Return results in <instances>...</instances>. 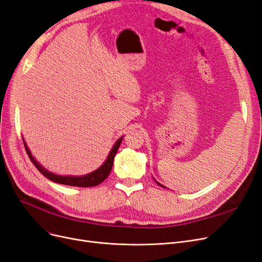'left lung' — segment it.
<instances>
[{
    "mask_svg": "<svg viewBox=\"0 0 262 262\" xmlns=\"http://www.w3.org/2000/svg\"><path fill=\"white\" fill-rule=\"evenodd\" d=\"M154 181H156V182H157V183H158V185H159V186H160V187H162V188H166V187H164V186H163V185H161V183H159V182H158V181H157V180H156V179H154ZM166 189H167V188H166Z\"/></svg>",
    "mask_w": 262,
    "mask_h": 262,
    "instance_id": "8db88e82",
    "label": "left lung"
}]
</instances>
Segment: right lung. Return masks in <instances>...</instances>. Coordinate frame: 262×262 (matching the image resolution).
Segmentation results:
<instances>
[{"mask_svg":"<svg viewBox=\"0 0 262 262\" xmlns=\"http://www.w3.org/2000/svg\"><path fill=\"white\" fill-rule=\"evenodd\" d=\"M124 136H121L118 140L115 141V143L113 144V147L111 148L108 157H106L105 161L102 163V165L99 166L96 170L86 173V175H81V176H71V175H58V173H55L53 171H50L48 169H46L44 166H42L40 163L37 162V160H35V158L32 156V153L29 149L28 144L26 142V140L23 138L25 147H26V151L28 153L29 158L32 161V163L34 164V166L40 170V172L42 175H44L47 179H50L54 182L57 183H61V185H66V186H72V187H81V188H87V187H95L98 186L102 181H104L106 179V177L109 176V173L111 172L112 166H113V160L116 152H118L120 144L123 140Z\"/></svg>","mask_w":262,"mask_h":262,"instance_id":"add662e5","label":"right lung"}]
</instances>
